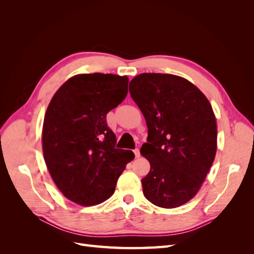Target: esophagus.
I'll return each instance as SVG.
<instances>
[{
  "label": "esophagus",
  "instance_id": "1",
  "mask_svg": "<svg viewBox=\"0 0 254 254\" xmlns=\"http://www.w3.org/2000/svg\"><path fill=\"white\" fill-rule=\"evenodd\" d=\"M133 152H134V156H135V158H140L141 153H140V150H139V148H135V149L133 150Z\"/></svg>",
  "mask_w": 254,
  "mask_h": 254
}]
</instances>
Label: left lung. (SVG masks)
<instances>
[{"label": "left lung", "mask_w": 254, "mask_h": 254, "mask_svg": "<svg viewBox=\"0 0 254 254\" xmlns=\"http://www.w3.org/2000/svg\"><path fill=\"white\" fill-rule=\"evenodd\" d=\"M129 92L148 128L141 155L150 171L142 179L143 194L160 207L190 201L209 173L217 149V126L202 92L180 76L143 73Z\"/></svg>", "instance_id": "8db88e82"}]
</instances>
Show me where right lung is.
Instances as JSON below:
<instances>
[{
    "label": "right lung",
    "instance_id": "right-lung-1",
    "mask_svg": "<svg viewBox=\"0 0 254 254\" xmlns=\"http://www.w3.org/2000/svg\"><path fill=\"white\" fill-rule=\"evenodd\" d=\"M128 77L78 74L53 96L45 112L42 149L45 164L68 200L89 206L107 200L119 177L134 159L115 148L117 137L106 115L124 101Z\"/></svg>",
    "mask_w": 254,
    "mask_h": 254
}]
</instances>
